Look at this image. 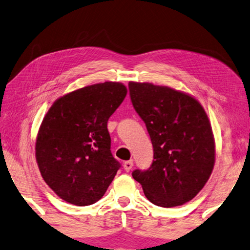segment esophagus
<instances>
[{"mask_svg":"<svg viewBox=\"0 0 250 250\" xmlns=\"http://www.w3.org/2000/svg\"><path fill=\"white\" fill-rule=\"evenodd\" d=\"M133 161H127V162H125L124 163V165H123V167H124V169L126 170V171H129L130 169L133 168Z\"/></svg>","mask_w":250,"mask_h":250,"instance_id":"34e87169","label":"esophagus"}]
</instances>
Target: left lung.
Wrapping results in <instances>:
<instances>
[{"label":"left lung","mask_w":250,"mask_h":250,"mask_svg":"<svg viewBox=\"0 0 250 250\" xmlns=\"http://www.w3.org/2000/svg\"><path fill=\"white\" fill-rule=\"evenodd\" d=\"M135 110L154 147L147 170L133 171L155 205L181 206L197 195L215 165V140L205 109L189 94L152 83L129 82Z\"/></svg>","instance_id":"8db88e82"}]
</instances>
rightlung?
<instances>
[{
    "label": "right lung",
    "instance_id": "obj_1",
    "mask_svg": "<svg viewBox=\"0 0 250 250\" xmlns=\"http://www.w3.org/2000/svg\"><path fill=\"white\" fill-rule=\"evenodd\" d=\"M127 88L118 82L82 87L57 98L40 126L35 157L43 179L66 203L103 197L121 165L110 153L107 121Z\"/></svg>",
    "mask_w": 250,
    "mask_h": 250
}]
</instances>
